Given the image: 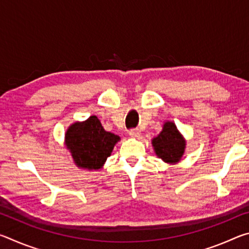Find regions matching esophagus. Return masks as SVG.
Instances as JSON below:
<instances>
[{
    "instance_id": "esophagus-1",
    "label": "esophagus",
    "mask_w": 249,
    "mask_h": 249,
    "mask_svg": "<svg viewBox=\"0 0 249 249\" xmlns=\"http://www.w3.org/2000/svg\"><path fill=\"white\" fill-rule=\"evenodd\" d=\"M128 134H129V136H130V137H133V138H137V137H140V136H141V130L138 129V128L130 129L129 132H128Z\"/></svg>"
}]
</instances>
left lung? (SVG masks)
Returning a JSON list of instances; mask_svg holds the SVG:
<instances>
[{"instance_id":"1","label":"left lung","mask_w":249,"mask_h":249,"mask_svg":"<svg viewBox=\"0 0 249 249\" xmlns=\"http://www.w3.org/2000/svg\"><path fill=\"white\" fill-rule=\"evenodd\" d=\"M155 154L162 161L176 165L183 157L185 140L174 122L167 121L162 125V130L151 140Z\"/></svg>"}]
</instances>
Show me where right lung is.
<instances>
[{
    "mask_svg": "<svg viewBox=\"0 0 249 249\" xmlns=\"http://www.w3.org/2000/svg\"><path fill=\"white\" fill-rule=\"evenodd\" d=\"M120 141V136L104 129L95 115L74 122L65 134V147L74 165L89 171L101 169Z\"/></svg>",
    "mask_w": 249,
    "mask_h": 249,
    "instance_id": "right-lung-1",
    "label": "right lung"
}]
</instances>
